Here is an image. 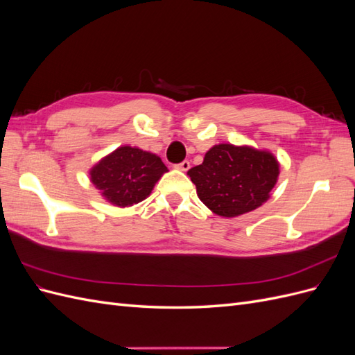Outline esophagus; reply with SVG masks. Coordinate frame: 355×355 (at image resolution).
<instances>
[{
    "instance_id": "esophagus-1",
    "label": "esophagus",
    "mask_w": 355,
    "mask_h": 355,
    "mask_svg": "<svg viewBox=\"0 0 355 355\" xmlns=\"http://www.w3.org/2000/svg\"><path fill=\"white\" fill-rule=\"evenodd\" d=\"M178 170H182V171H187V170H189V167H191V163L188 159H185V161H182V163H179V164H176L175 166Z\"/></svg>"
}]
</instances>
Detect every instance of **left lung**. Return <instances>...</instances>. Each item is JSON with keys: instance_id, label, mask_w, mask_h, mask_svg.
Instances as JSON below:
<instances>
[{"instance_id": "obj_1", "label": "left lung", "mask_w": 355, "mask_h": 355, "mask_svg": "<svg viewBox=\"0 0 355 355\" xmlns=\"http://www.w3.org/2000/svg\"><path fill=\"white\" fill-rule=\"evenodd\" d=\"M198 198L223 218L252 211L270 198L280 164L268 151L231 144L214 145L200 166L188 170Z\"/></svg>"}]
</instances>
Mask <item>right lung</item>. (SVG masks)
I'll use <instances>...</instances> for the list:
<instances>
[{"label":"right lung","mask_w":355,"mask_h":355,"mask_svg":"<svg viewBox=\"0 0 355 355\" xmlns=\"http://www.w3.org/2000/svg\"><path fill=\"white\" fill-rule=\"evenodd\" d=\"M166 171L167 167L158 155L120 146L90 170V180L105 200L118 207H128L151 194Z\"/></svg>","instance_id":"right-lung-1"}]
</instances>
